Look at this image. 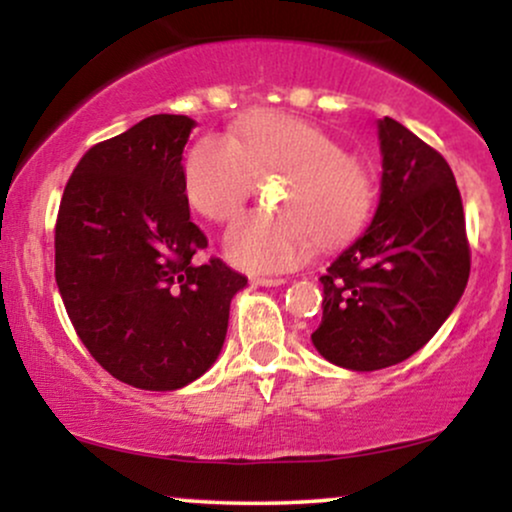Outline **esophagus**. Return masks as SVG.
Wrapping results in <instances>:
<instances>
[{
    "instance_id": "34e87169",
    "label": "esophagus",
    "mask_w": 512,
    "mask_h": 512,
    "mask_svg": "<svg viewBox=\"0 0 512 512\" xmlns=\"http://www.w3.org/2000/svg\"><path fill=\"white\" fill-rule=\"evenodd\" d=\"M252 284L255 286H281L286 284L284 276H252Z\"/></svg>"
}]
</instances>
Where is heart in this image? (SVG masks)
<instances>
[{"label": "heart", "mask_w": 512, "mask_h": 512, "mask_svg": "<svg viewBox=\"0 0 512 512\" xmlns=\"http://www.w3.org/2000/svg\"><path fill=\"white\" fill-rule=\"evenodd\" d=\"M281 173L274 192L279 214H245L223 238L228 260L248 272H284L313 250L339 243L373 207L368 168L325 129L286 113H255L231 134H207L185 158L182 182L192 209L228 221L243 209L257 178Z\"/></svg>", "instance_id": "obj_1"}]
</instances>
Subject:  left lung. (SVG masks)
Here are the masks:
<instances>
[{
  "label": "left lung",
  "instance_id": "left-lung-1",
  "mask_svg": "<svg viewBox=\"0 0 512 512\" xmlns=\"http://www.w3.org/2000/svg\"><path fill=\"white\" fill-rule=\"evenodd\" d=\"M373 221L339 252L322 281L313 344L349 370L402 363L448 320L469 279V243L455 175L433 146L392 117Z\"/></svg>",
  "mask_w": 512,
  "mask_h": 512
}]
</instances>
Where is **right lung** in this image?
Segmentation results:
<instances>
[{
	"label": "right lung",
	"instance_id": "obj_1",
	"mask_svg": "<svg viewBox=\"0 0 512 512\" xmlns=\"http://www.w3.org/2000/svg\"><path fill=\"white\" fill-rule=\"evenodd\" d=\"M195 120L151 115L91 146L55 223V279L76 334L110 375L178 390L221 354L231 298L248 284L190 221L182 149Z\"/></svg>",
	"mask_w": 512,
	"mask_h": 512
}]
</instances>
